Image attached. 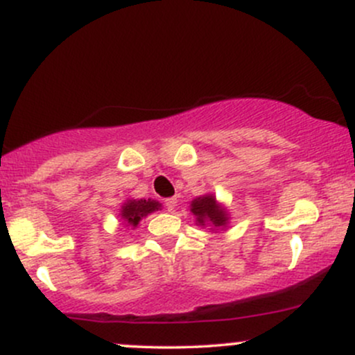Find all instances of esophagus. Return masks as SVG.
<instances>
[{
  "mask_svg": "<svg viewBox=\"0 0 355 355\" xmlns=\"http://www.w3.org/2000/svg\"><path fill=\"white\" fill-rule=\"evenodd\" d=\"M177 198L175 197H172V198H166L165 200V207H166V210L168 211H173L175 209H177Z\"/></svg>",
  "mask_w": 355,
  "mask_h": 355,
  "instance_id": "esophagus-1",
  "label": "esophagus"
}]
</instances>
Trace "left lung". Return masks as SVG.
<instances>
[{
  "label": "left lung",
  "mask_w": 355,
  "mask_h": 355,
  "mask_svg": "<svg viewBox=\"0 0 355 355\" xmlns=\"http://www.w3.org/2000/svg\"><path fill=\"white\" fill-rule=\"evenodd\" d=\"M190 211L193 214L198 227H210L211 232L225 230L230 223L227 207L217 200L214 193H205L190 202Z\"/></svg>",
  "instance_id": "1"
}]
</instances>
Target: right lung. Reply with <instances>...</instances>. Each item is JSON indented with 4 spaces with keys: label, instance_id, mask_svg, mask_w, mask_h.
I'll return each mask as SVG.
<instances>
[{
    "label": "right lung",
    "instance_id": "1",
    "mask_svg": "<svg viewBox=\"0 0 355 355\" xmlns=\"http://www.w3.org/2000/svg\"><path fill=\"white\" fill-rule=\"evenodd\" d=\"M157 210H162V203L153 200V198H126L121 203L120 214L118 215H120L121 222L133 230L146 215L153 214Z\"/></svg>",
    "mask_w": 355,
    "mask_h": 355
}]
</instances>
